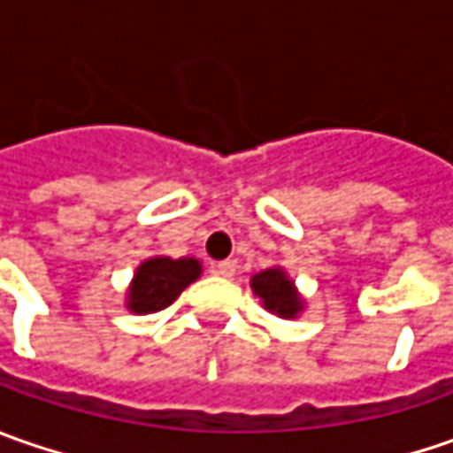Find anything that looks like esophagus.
<instances>
[{"instance_id": "obj_1", "label": "esophagus", "mask_w": 453, "mask_h": 453, "mask_svg": "<svg viewBox=\"0 0 453 453\" xmlns=\"http://www.w3.org/2000/svg\"><path fill=\"white\" fill-rule=\"evenodd\" d=\"M214 272L221 274V277H226V280H232L236 274V262L234 259H224V262H217L214 265Z\"/></svg>"}]
</instances>
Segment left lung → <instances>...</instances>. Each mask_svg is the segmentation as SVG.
<instances>
[{
	"mask_svg": "<svg viewBox=\"0 0 453 453\" xmlns=\"http://www.w3.org/2000/svg\"><path fill=\"white\" fill-rule=\"evenodd\" d=\"M252 288L262 297L265 307L282 315V318H295L300 304H303L295 288H292V282L288 280V274L282 270H267L254 274Z\"/></svg>",
	"mask_w": 453,
	"mask_h": 453,
	"instance_id": "obj_1",
	"label": "left lung"
}]
</instances>
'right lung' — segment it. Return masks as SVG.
Returning <instances> with one entry per match:
<instances>
[{
  "label": "right lung",
  "mask_w": 453,
  "mask_h": 453,
  "mask_svg": "<svg viewBox=\"0 0 453 453\" xmlns=\"http://www.w3.org/2000/svg\"><path fill=\"white\" fill-rule=\"evenodd\" d=\"M199 272L196 259H149L135 272L128 307L133 312H158L173 303L199 277Z\"/></svg>",
  "instance_id": "add662e5"
}]
</instances>
